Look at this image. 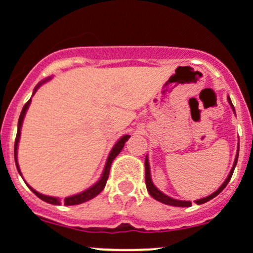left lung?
<instances>
[{"mask_svg":"<svg viewBox=\"0 0 253 253\" xmlns=\"http://www.w3.org/2000/svg\"><path fill=\"white\" fill-rule=\"evenodd\" d=\"M229 102H230V105H231V107H232V109H234V111H235V107H234V105H232V102H231V100H230V97H229ZM239 148H240V146H239ZM237 158H239V152H237L236 158H235L234 167H232L231 171H230V173H229V176H227L226 180L224 181V184H222V185L220 186L219 189H217L216 192L212 193L211 195H209V197H207V198H203V199L197 200V202H195V203H197V204H204V203L209 202V200H211L212 198H215V197H216V195H219L220 193H221L222 190H224L225 186H226L227 184H229L230 179H231L232 173H234L235 167H236V163H237ZM144 166H146V185H147V190H148V193H149V194H151V197H153L156 200H158V202L163 203V204H167V205H173V207H183V208L184 207H192V202H184V200L173 199V198H169L168 195L163 194V193H162L161 190H158V189H157L156 186H154V184L152 183L151 171H149V163H148V159H147V158H146V162H144Z\"/></svg>","mask_w":253,"mask_h":253,"instance_id":"1","label":"left lung"}]
</instances>
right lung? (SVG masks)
<instances>
[{
	"label": "right lung",
	"instance_id": "right-lung-1",
	"mask_svg": "<svg viewBox=\"0 0 253 253\" xmlns=\"http://www.w3.org/2000/svg\"><path fill=\"white\" fill-rule=\"evenodd\" d=\"M42 84H39L38 86L34 89V92L37 91V89H38L39 86H41ZM33 92V94H34ZM29 104H31V100H28V101L24 104L23 109H22V112L21 115H19V120H18V129H17V136H16V141H14V161H16V166H17V169H18L19 171V167H18V163H17V147H18V141H19V134H21V127H22V121H23L24 119V115H26V111L27 109H28ZM129 136L128 134H126V136H124L122 138L119 139V142H117L116 144H115V147L112 148L111 153H110L109 158H107V162H106V166H105V169H104V173H102V176L101 179H100L99 181H97L95 185H92L91 188H89L87 190H85V192L80 193V194H77V195H73V197H69V198H65L64 200H63V204L64 205H78V204H82V203H85L87 202V200L92 199V198L96 197L97 194H100V193L102 192V189L105 188V185H106V181H107V178H109V173H110V168H111V164L112 162H114V159L116 158L117 154L120 153V152L122 151V148H124L125 143H126L127 141H128ZM19 174H21V171H19ZM31 188V186H29ZM32 192L34 193V194L37 195V197L39 198V199H42L43 202L45 203H49V204H53V205H60V200L58 199V198H53V197H48V195H43L41 194V193L36 192L34 189L31 188Z\"/></svg>",
	"mask_w": 253,
	"mask_h": 253
}]
</instances>
